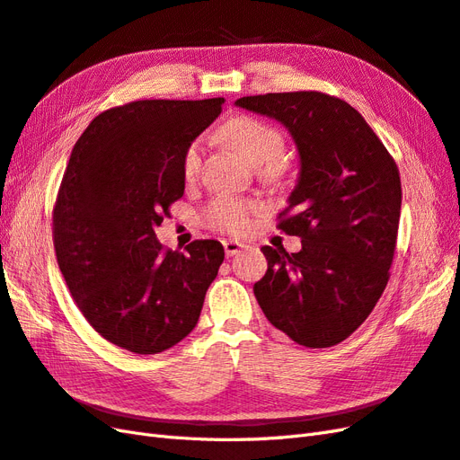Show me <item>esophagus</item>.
I'll return each instance as SVG.
<instances>
[{
  "label": "esophagus",
  "mask_w": 460,
  "mask_h": 460,
  "mask_svg": "<svg viewBox=\"0 0 460 460\" xmlns=\"http://www.w3.org/2000/svg\"><path fill=\"white\" fill-rule=\"evenodd\" d=\"M223 248H226L227 258H231V256H234V254H239V252L243 251V248H246V244L241 243V241H237V239H229V241H223Z\"/></svg>",
  "instance_id": "esophagus-1"
}]
</instances>
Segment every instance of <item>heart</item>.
Returning a JSON list of instances; mask_svg holds the SVG:
<instances>
[{"label": "heart", "instance_id": "b5f03b06", "mask_svg": "<svg viewBox=\"0 0 460 460\" xmlns=\"http://www.w3.org/2000/svg\"><path fill=\"white\" fill-rule=\"evenodd\" d=\"M221 135L234 150H239L248 162L264 167V175L268 179H278L283 172L281 154L285 152V138L279 128L270 123L256 119V117L241 115L227 121L221 128ZM204 154V140L196 138L189 144V148L182 157V173L187 179H192L200 172ZM260 209V204L248 199H221L214 200L206 208L204 219L209 227L227 231V233H243L251 226V216Z\"/></svg>", "mask_w": 460, "mask_h": 460}]
</instances>
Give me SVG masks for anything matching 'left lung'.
I'll use <instances>...</instances> for the list:
<instances>
[{"label":"left lung","instance_id":"left-lung-1","mask_svg":"<svg viewBox=\"0 0 460 460\" xmlns=\"http://www.w3.org/2000/svg\"><path fill=\"white\" fill-rule=\"evenodd\" d=\"M279 121L298 152V179L279 229L298 252L261 246L268 260L254 295L270 323L298 345L345 341L370 316L389 281L401 216L397 164L364 117L322 92L234 102Z\"/></svg>","mask_w":460,"mask_h":460}]
</instances>
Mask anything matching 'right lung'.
<instances>
[{
  "mask_svg": "<svg viewBox=\"0 0 460 460\" xmlns=\"http://www.w3.org/2000/svg\"><path fill=\"white\" fill-rule=\"evenodd\" d=\"M223 102H130L100 113L71 152L54 208L58 264L83 316L117 347L155 354L199 323L223 246L164 251L155 227L185 192L189 144Z\"/></svg>",
  "mask_w": 460,
  "mask_h": 460,
  "instance_id": "right-lung-1",
  "label": "right lung"
}]
</instances>
